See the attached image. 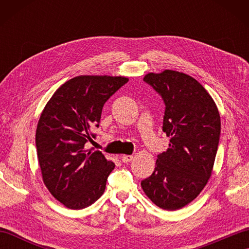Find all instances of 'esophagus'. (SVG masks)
I'll list each match as a JSON object with an SVG mask.
<instances>
[{
  "mask_svg": "<svg viewBox=\"0 0 249 249\" xmlns=\"http://www.w3.org/2000/svg\"><path fill=\"white\" fill-rule=\"evenodd\" d=\"M133 160H134L133 155H123V156H122V161H123L124 163L130 162Z\"/></svg>",
  "mask_w": 249,
  "mask_h": 249,
  "instance_id": "1",
  "label": "esophagus"
}]
</instances>
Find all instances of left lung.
<instances>
[{"instance_id":"1","label":"left lung","mask_w":249,"mask_h":249,"mask_svg":"<svg viewBox=\"0 0 249 249\" xmlns=\"http://www.w3.org/2000/svg\"><path fill=\"white\" fill-rule=\"evenodd\" d=\"M143 80L165 103L162 130L170 143L141 187L160 209L176 211L197 198L212 174L220 116L208 91L186 73L167 70L147 73Z\"/></svg>"}]
</instances>
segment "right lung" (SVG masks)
<instances>
[{
  "mask_svg": "<svg viewBox=\"0 0 249 249\" xmlns=\"http://www.w3.org/2000/svg\"><path fill=\"white\" fill-rule=\"evenodd\" d=\"M128 78L78 76L56 89L36 129L43 181L66 208L81 210L102 197L114 163L100 151L87 150L96 135L105 103Z\"/></svg>",
  "mask_w": 249,
  "mask_h": 249,
  "instance_id": "right-lung-1",
  "label": "right lung"
}]
</instances>
